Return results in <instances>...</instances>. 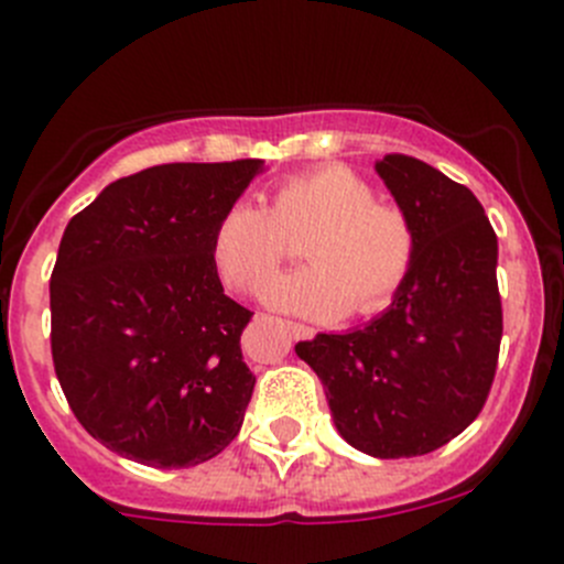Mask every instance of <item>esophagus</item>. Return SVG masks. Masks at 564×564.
<instances>
[{
  "instance_id": "obj_1",
  "label": "esophagus",
  "mask_w": 564,
  "mask_h": 564,
  "mask_svg": "<svg viewBox=\"0 0 564 564\" xmlns=\"http://www.w3.org/2000/svg\"><path fill=\"white\" fill-rule=\"evenodd\" d=\"M289 325V330H292V336L294 338H314V327H308V325H303V322H286Z\"/></svg>"
}]
</instances>
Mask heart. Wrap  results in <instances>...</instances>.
<instances>
[{"label":"heart","instance_id":"heart-1","mask_svg":"<svg viewBox=\"0 0 564 564\" xmlns=\"http://www.w3.org/2000/svg\"><path fill=\"white\" fill-rule=\"evenodd\" d=\"M303 242L311 261L272 286L281 308L338 319L375 316L397 300L415 264V228L408 212L377 200L375 189L347 165H316L275 184L270 209L234 200L217 217L209 256L237 292L261 294Z\"/></svg>","mask_w":564,"mask_h":564}]
</instances>
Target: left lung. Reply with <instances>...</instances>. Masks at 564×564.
I'll list each match as a JSON object with an SVG mask.
<instances>
[{
  "instance_id": "8db88e82",
  "label": "left lung",
  "mask_w": 564,
  "mask_h": 564,
  "mask_svg": "<svg viewBox=\"0 0 564 564\" xmlns=\"http://www.w3.org/2000/svg\"><path fill=\"white\" fill-rule=\"evenodd\" d=\"M375 167L415 228L413 272L366 327L294 349L325 386L341 438L399 460L449 444L488 402L505 327L499 242L471 189L433 165L386 154Z\"/></svg>"
}]
</instances>
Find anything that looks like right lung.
Listing matches in <instances>:
<instances>
[{"mask_svg":"<svg viewBox=\"0 0 564 564\" xmlns=\"http://www.w3.org/2000/svg\"><path fill=\"white\" fill-rule=\"evenodd\" d=\"M259 171L261 160L156 165L65 226L48 283L54 371L82 427L120 457L187 468L239 435L253 311L223 292L209 237Z\"/></svg>","mask_w":564,"mask_h":564,"instance_id":"right-lung-1","label":"right lung"}]
</instances>
